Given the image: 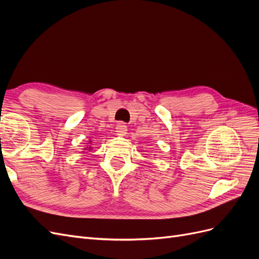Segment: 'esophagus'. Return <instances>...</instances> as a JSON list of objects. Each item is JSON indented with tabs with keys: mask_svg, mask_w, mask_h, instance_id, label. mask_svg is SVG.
<instances>
[{
	"mask_svg": "<svg viewBox=\"0 0 259 259\" xmlns=\"http://www.w3.org/2000/svg\"><path fill=\"white\" fill-rule=\"evenodd\" d=\"M115 132H116L117 136H125L127 133V126L124 123H119L116 125Z\"/></svg>",
	"mask_w": 259,
	"mask_h": 259,
	"instance_id": "esophagus-1",
	"label": "esophagus"
}]
</instances>
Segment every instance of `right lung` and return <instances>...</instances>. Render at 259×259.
<instances>
[{"mask_svg": "<svg viewBox=\"0 0 259 259\" xmlns=\"http://www.w3.org/2000/svg\"><path fill=\"white\" fill-rule=\"evenodd\" d=\"M91 143H92V142H90V143H89V144H90V145H91ZM83 150H84V151H83V152H85V151H86V150H92V147H91V146H88V147H85V148H84V149H83Z\"/></svg>", "mask_w": 259, "mask_h": 259, "instance_id": "right-lung-1", "label": "right lung"}]
</instances>
